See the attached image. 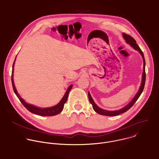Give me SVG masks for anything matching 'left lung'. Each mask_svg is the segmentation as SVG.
Instances as JSON below:
<instances>
[{
	"label": "left lung",
	"instance_id": "obj_1",
	"mask_svg": "<svg viewBox=\"0 0 159 159\" xmlns=\"http://www.w3.org/2000/svg\"><path fill=\"white\" fill-rule=\"evenodd\" d=\"M124 38L125 39L126 42L129 44H130L135 50H138L140 54H141L142 59H143V74H142V83L140 87V89L138 91V92L136 93V95H135V97L133 98V99L126 105L124 107H123L122 109L119 110V111H107V110H104L102 109L101 108H100L99 107H98L97 105L95 104V103L94 102L93 98H92L90 93H89V92H88V95H89V100L90 102V103L92 105V107L93 109V110L98 113L100 115H103V116H116L118 115H120L122 113H124L125 112H127L129 109H130L132 106L135 103V102L137 100V99L139 98V97H140V95H141V93L143 92L144 86H145V58H144V56L143 54V52L141 50V49L140 48V47H139V45L136 43V41L130 35H127L125 33L122 34Z\"/></svg>",
	"mask_w": 159,
	"mask_h": 159
}]
</instances>
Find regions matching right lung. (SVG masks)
Returning <instances> with one entry per match:
<instances>
[{
  "label": "right lung",
  "mask_w": 159,
  "mask_h": 159,
  "mask_svg": "<svg viewBox=\"0 0 159 159\" xmlns=\"http://www.w3.org/2000/svg\"><path fill=\"white\" fill-rule=\"evenodd\" d=\"M16 61V59H15ZM15 61L14 62L13 66H12V87H13V89L14 91L15 92V93L16 94L17 97L19 98V99L20 100V101L21 102V103L23 104L24 106L30 112L34 113L35 114L39 115V116H56L59 114V113H61L63 109H64V106L65 103L67 102V98H68V95L69 93L70 92V90H71L72 87V85H70L69 88L67 89V91L66 92L64 97H62V98L61 99V100L60 101V102L57 104L54 107H48V108H39L38 107L34 106V105H32V104H29L27 102H25L24 101V100L21 98V97L19 95V94L17 93V90L16 89V87L14 85V80H13V72H14V63H15Z\"/></svg>",
  "instance_id": "add662e5"
}]
</instances>
